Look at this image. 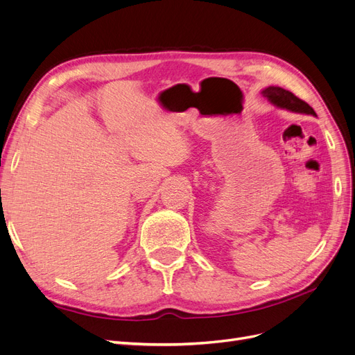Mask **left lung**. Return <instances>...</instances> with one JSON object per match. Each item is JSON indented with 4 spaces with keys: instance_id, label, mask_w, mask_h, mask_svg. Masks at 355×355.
<instances>
[{
    "instance_id": "obj_1",
    "label": "left lung",
    "mask_w": 355,
    "mask_h": 355,
    "mask_svg": "<svg viewBox=\"0 0 355 355\" xmlns=\"http://www.w3.org/2000/svg\"><path fill=\"white\" fill-rule=\"evenodd\" d=\"M262 94L265 98L270 101L271 103H274L278 108H283V110H288L292 112H300V114H309V115H315V111L311 108V106L304 102L302 99H299L297 96H295L292 92L284 90L282 87H266Z\"/></svg>"
}]
</instances>
